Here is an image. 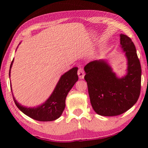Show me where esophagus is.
<instances>
[{
    "label": "esophagus",
    "instance_id": "1",
    "mask_svg": "<svg viewBox=\"0 0 148 148\" xmlns=\"http://www.w3.org/2000/svg\"><path fill=\"white\" fill-rule=\"evenodd\" d=\"M77 75H78L79 79H84L85 76V72L84 71V69L82 68H79L77 71Z\"/></svg>",
    "mask_w": 148,
    "mask_h": 148
}]
</instances>
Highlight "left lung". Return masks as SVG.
Segmentation results:
<instances>
[{
	"label": "left lung",
	"mask_w": 148,
	"mask_h": 148,
	"mask_svg": "<svg viewBox=\"0 0 148 148\" xmlns=\"http://www.w3.org/2000/svg\"><path fill=\"white\" fill-rule=\"evenodd\" d=\"M120 44L127 59V73L117 77L104 59L84 67L91 106L97 114L116 116L123 114L137 102L141 89L142 70L136 47L127 35L120 34Z\"/></svg>",
	"instance_id": "1"
}]
</instances>
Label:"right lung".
<instances>
[{
    "label": "right lung",
    "instance_id": "add662e5",
    "mask_svg": "<svg viewBox=\"0 0 148 148\" xmlns=\"http://www.w3.org/2000/svg\"><path fill=\"white\" fill-rule=\"evenodd\" d=\"M13 62L14 59L10 64V77ZM77 67H74L62 75L51 96L42 105L34 108H27L22 106L14 98L12 91L15 104L23 114L36 121H51L58 119L64 110L65 100L67 95L75 83L78 80L77 74ZM11 91H12V88Z\"/></svg>",
    "mask_w": 148,
    "mask_h": 148
}]
</instances>
